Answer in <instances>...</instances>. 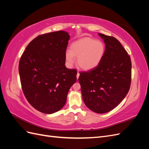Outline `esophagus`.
Segmentation results:
<instances>
[{"label":"esophagus","mask_w":149,"mask_h":149,"mask_svg":"<svg viewBox=\"0 0 149 149\" xmlns=\"http://www.w3.org/2000/svg\"><path fill=\"white\" fill-rule=\"evenodd\" d=\"M79 73H77V74H76V78H77V79H78V78H79Z\"/></svg>","instance_id":"1"}]
</instances>
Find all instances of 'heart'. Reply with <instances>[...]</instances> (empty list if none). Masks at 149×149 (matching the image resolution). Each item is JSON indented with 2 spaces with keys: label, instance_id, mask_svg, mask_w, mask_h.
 I'll list each match as a JSON object with an SVG mask.
<instances>
[{
  "label": "heart",
  "instance_id": "b5f03b06",
  "mask_svg": "<svg viewBox=\"0 0 149 149\" xmlns=\"http://www.w3.org/2000/svg\"><path fill=\"white\" fill-rule=\"evenodd\" d=\"M104 44L100 40L89 37L79 39L72 43L70 50L65 53V60L68 67L72 68L77 58L78 64L83 70L96 68L101 63L105 55Z\"/></svg>",
  "mask_w": 149,
  "mask_h": 149
}]
</instances>
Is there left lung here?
<instances>
[{"mask_svg": "<svg viewBox=\"0 0 149 149\" xmlns=\"http://www.w3.org/2000/svg\"><path fill=\"white\" fill-rule=\"evenodd\" d=\"M98 35L106 45L104 56L96 68L80 73L78 80L85 105L94 112L104 114L114 109L127 94L132 64L118 40Z\"/></svg>", "mask_w": 149, "mask_h": 149, "instance_id": "left-lung-1", "label": "left lung"}]
</instances>
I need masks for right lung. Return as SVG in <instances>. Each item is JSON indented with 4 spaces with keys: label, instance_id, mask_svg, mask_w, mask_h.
Returning <instances> with one entry per match:
<instances>
[{
    "label": "right lung",
    "instance_id": "obj_1",
    "mask_svg": "<svg viewBox=\"0 0 149 149\" xmlns=\"http://www.w3.org/2000/svg\"><path fill=\"white\" fill-rule=\"evenodd\" d=\"M70 38L63 30L39 35L28 45L20 60L19 71L24 95L31 106L43 113L60 111L77 79L76 70L65 65Z\"/></svg>",
    "mask_w": 149,
    "mask_h": 149
}]
</instances>
